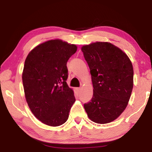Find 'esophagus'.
Segmentation results:
<instances>
[{"mask_svg": "<svg viewBox=\"0 0 152 152\" xmlns=\"http://www.w3.org/2000/svg\"><path fill=\"white\" fill-rule=\"evenodd\" d=\"M76 91H77V92H80L81 88H76Z\"/></svg>", "mask_w": 152, "mask_h": 152, "instance_id": "34e87169", "label": "esophagus"}]
</instances>
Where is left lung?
<instances>
[{"mask_svg": "<svg viewBox=\"0 0 152 152\" xmlns=\"http://www.w3.org/2000/svg\"><path fill=\"white\" fill-rule=\"evenodd\" d=\"M93 85L91 101L84 104L90 119L109 123L127 107L133 86V68L125 53L109 42L82 46Z\"/></svg>", "mask_w": 152, "mask_h": 152, "instance_id": "left-lung-1", "label": "left lung"}]
</instances>
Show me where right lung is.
Wrapping results in <instances>:
<instances>
[{"instance_id": "right-lung-1", "label": "right lung", "mask_w": 152, "mask_h": 152, "mask_svg": "<svg viewBox=\"0 0 152 152\" xmlns=\"http://www.w3.org/2000/svg\"><path fill=\"white\" fill-rule=\"evenodd\" d=\"M77 46L61 39L49 40L30 51L22 74L25 99L34 116L57 127L68 119L76 99L66 83L67 61Z\"/></svg>"}]
</instances>
